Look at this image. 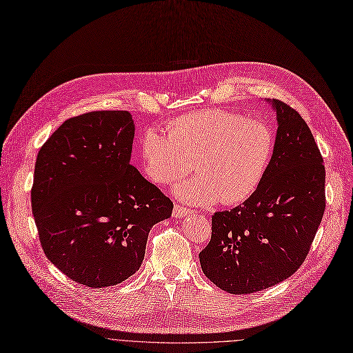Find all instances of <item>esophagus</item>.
Segmentation results:
<instances>
[{"instance_id":"esophagus-1","label":"esophagus","mask_w":353,"mask_h":353,"mask_svg":"<svg viewBox=\"0 0 353 353\" xmlns=\"http://www.w3.org/2000/svg\"><path fill=\"white\" fill-rule=\"evenodd\" d=\"M190 212H192L190 210H188V208L181 206V205H179V203H176L174 208H173V216H174V218H183V216L189 215Z\"/></svg>"}]
</instances>
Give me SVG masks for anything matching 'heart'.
<instances>
[{"label":"heart","mask_w":353,"mask_h":353,"mask_svg":"<svg viewBox=\"0 0 353 353\" xmlns=\"http://www.w3.org/2000/svg\"><path fill=\"white\" fill-rule=\"evenodd\" d=\"M147 176L172 185L177 198L194 205H239L250 199L265 180L275 152V134L262 121L210 109L188 113L168 125V137L147 129L139 143Z\"/></svg>","instance_id":"obj_1"}]
</instances>
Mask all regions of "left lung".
Here are the masks:
<instances>
[{"mask_svg": "<svg viewBox=\"0 0 353 353\" xmlns=\"http://www.w3.org/2000/svg\"><path fill=\"white\" fill-rule=\"evenodd\" d=\"M278 130L268 174L250 199L212 215L199 253L205 276L230 294L276 285L305 260L325 208L323 157L305 121L273 99Z\"/></svg>", "mask_w": 353, "mask_h": 353, "instance_id": "8db88e82", "label": "left lung"}]
</instances>
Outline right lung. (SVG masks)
Instances as JSON below:
<instances>
[{"instance_id":"obj_1","label":"right lung","mask_w":353,"mask_h":353,"mask_svg":"<svg viewBox=\"0 0 353 353\" xmlns=\"http://www.w3.org/2000/svg\"><path fill=\"white\" fill-rule=\"evenodd\" d=\"M135 135L126 110L65 121L37 154L32 211L46 257L90 288L123 282L139 269L148 232L173 202L130 164Z\"/></svg>"}]
</instances>
